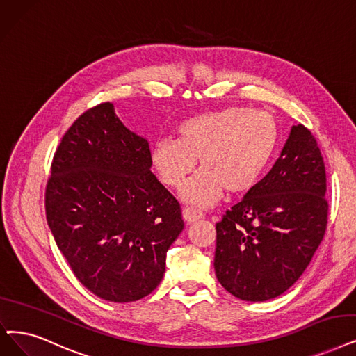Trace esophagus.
<instances>
[{
	"mask_svg": "<svg viewBox=\"0 0 356 356\" xmlns=\"http://www.w3.org/2000/svg\"><path fill=\"white\" fill-rule=\"evenodd\" d=\"M182 218H184V220H186V222L193 223V222H195L198 219H202L203 218V213L198 211V210H194L191 207H184Z\"/></svg>",
	"mask_w": 356,
	"mask_h": 356,
	"instance_id": "obj_1",
	"label": "esophagus"
}]
</instances>
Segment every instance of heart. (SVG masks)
<instances>
[{"label": "heart", "instance_id": "b5f03b06", "mask_svg": "<svg viewBox=\"0 0 356 356\" xmlns=\"http://www.w3.org/2000/svg\"><path fill=\"white\" fill-rule=\"evenodd\" d=\"M178 138H161L152 163L166 186L178 188L197 166L202 170L182 190V198L209 206L220 197L255 186L275 153L279 129L272 113L227 106L191 117L178 125Z\"/></svg>", "mask_w": 356, "mask_h": 356}]
</instances>
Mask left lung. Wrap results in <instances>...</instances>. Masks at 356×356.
Returning <instances> with one entry per match:
<instances>
[{"mask_svg": "<svg viewBox=\"0 0 356 356\" xmlns=\"http://www.w3.org/2000/svg\"><path fill=\"white\" fill-rule=\"evenodd\" d=\"M317 141L293 125L279 159L243 200L216 223L215 272L243 301H267L288 291L323 241L329 203Z\"/></svg>", "mask_w": 356, "mask_h": 356, "instance_id": "obj_1", "label": "left lung"}]
</instances>
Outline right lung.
I'll return each instance as SVG.
<instances>
[{
	"instance_id": "obj_1",
	"label": "right lung",
	"mask_w": 356,
	"mask_h": 356,
	"mask_svg": "<svg viewBox=\"0 0 356 356\" xmlns=\"http://www.w3.org/2000/svg\"><path fill=\"white\" fill-rule=\"evenodd\" d=\"M149 141L97 105L70 127L47 184V220L76 277L111 302L152 293L184 229L181 207L152 174Z\"/></svg>"
}]
</instances>
